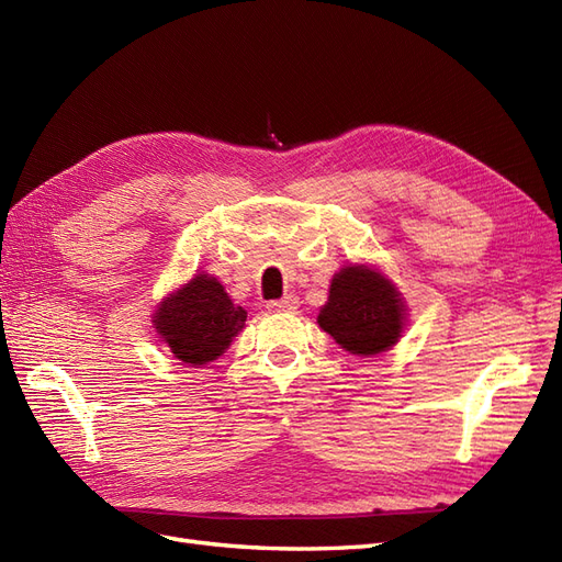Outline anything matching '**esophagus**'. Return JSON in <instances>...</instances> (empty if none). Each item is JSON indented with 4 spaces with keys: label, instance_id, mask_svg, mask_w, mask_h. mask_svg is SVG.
I'll return each mask as SVG.
<instances>
[{
    "label": "esophagus",
    "instance_id": "34e87169",
    "mask_svg": "<svg viewBox=\"0 0 562 562\" xmlns=\"http://www.w3.org/2000/svg\"><path fill=\"white\" fill-rule=\"evenodd\" d=\"M300 300L295 295H285L281 300H271L267 302V310L274 312V314H288V312H295L297 310Z\"/></svg>",
    "mask_w": 562,
    "mask_h": 562
}]
</instances>
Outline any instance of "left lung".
Instances as JSON below:
<instances>
[{
    "label": "left lung",
    "mask_w": 562,
    "mask_h": 562,
    "mask_svg": "<svg viewBox=\"0 0 562 562\" xmlns=\"http://www.w3.org/2000/svg\"><path fill=\"white\" fill-rule=\"evenodd\" d=\"M403 302L396 288L370 267H345L330 283L318 326L337 345L359 356H375L396 345L403 328Z\"/></svg>",
    "instance_id": "left-lung-1"
}]
</instances>
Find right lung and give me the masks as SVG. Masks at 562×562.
Listing matches in <instances>:
<instances>
[{
  "instance_id": "right-lung-1",
  "label": "right lung",
  "mask_w": 562,
  "mask_h": 562,
  "mask_svg": "<svg viewBox=\"0 0 562 562\" xmlns=\"http://www.w3.org/2000/svg\"><path fill=\"white\" fill-rule=\"evenodd\" d=\"M246 323V310L234 304L223 283L196 274L157 310L155 326L176 359L203 366L225 353Z\"/></svg>"
}]
</instances>
